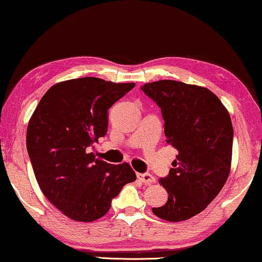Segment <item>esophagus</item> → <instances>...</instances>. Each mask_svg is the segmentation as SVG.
<instances>
[{
	"instance_id": "obj_1",
	"label": "esophagus",
	"mask_w": 262,
	"mask_h": 262,
	"mask_svg": "<svg viewBox=\"0 0 262 262\" xmlns=\"http://www.w3.org/2000/svg\"><path fill=\"white\" fill-rule=\"evenodd\" d=\"M138 179L141 182H143L144 185H151V183H155V178L153 175L144 173V174H138Z\"/></svg>"
}]
</instances>
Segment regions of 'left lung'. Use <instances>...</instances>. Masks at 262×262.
I'll use <instances>...</instances> for the list:
<instances>
[{
  "mask_svg": "<svg viewBox=\"0 0 262 262\" xmlns=\"http://www.w3.org/2000/svg\"><path fill=\"white\" fill-rule=\"evenodd\" d=\"M161 108L167 143L178 149L169 175L159 181L168 192L153 213L166 221H185L201 213L220 193L232 165L231 116L215 94L173 80L141 88Z\"/></svg>",
  "mask_w": 262,
  "mask_h": 262,
  "instance_id": "1",
  "label": "left lung"
}]
</instances>
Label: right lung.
Returning a JSON list of instances; mask_svg holds the SVG:
<instances>
[{"label":"right lung","mask_w":262,"mask_h":262,"mask_svg":"<svg viewBox=\"0 0 262 262\" xmlns=\"http://www.w3.org/2000/svg\"><path fill=\"white\" fill-rule=\"evenodd\" d=\"M134 85L99 77L58 82L31 115L27 149L35 178L45 196L74 221L102 217L112 199L136 180L129 163L111 165L87 150L106 135L108 109Z\"/></svg>","instance_id":"add662e5"}]
</instances>
